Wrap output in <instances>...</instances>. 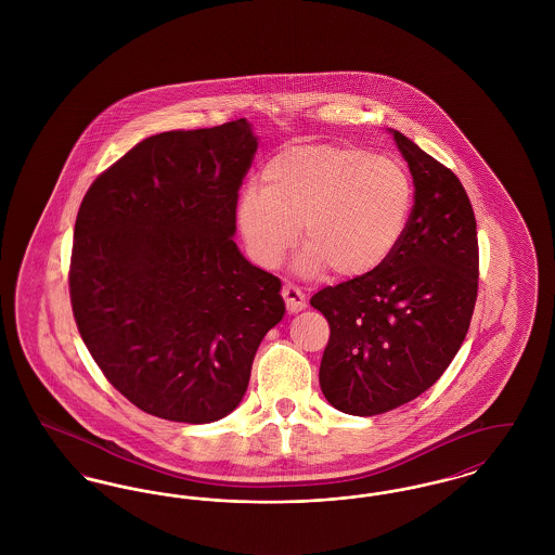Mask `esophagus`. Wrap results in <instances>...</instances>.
I'll list each match as a JSON object with an SVG mask.
<instances>
[{
  "label": "esophagus",
  "instance_id": "obj_1",
  "mask_svg": "<svg viewBox=\"0 0 555 555\" xmlns=\"http://www.w3.org/2000/svg\"><path fill=\"white\" fill-rule=\"evenodd\" d=\"M282 296H284L286 309H288L291 313H298V311H302V309L307 307V296H305V292L300 291L298 286H294V284H286V286L282 288Z\"/></svg>",
  "mask_w": 555,
  "mask_h": 555
}]
</instances>
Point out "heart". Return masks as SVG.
<instances>
[{"mask_svg": "<svg viewBox=\"0 0 555 555\" xmlns=\"http://www.w3.org/2000/svg\"><path fill=\"white\" fill-rule=\"evenodd\" d=\"M413 203L408 171L392 158L359 147H288L263 169V188L246 185L235 225L250 257L278 267L302 223L307 242L296 269L307 278L332 269L338 278L376 271L401 242Z\"/></svg>", "mask_w": 555, "mask_h": 555, "instance_id": "obj_1", "label": "heart"}]
</instances>
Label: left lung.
<instances>
[{
    "label": "left lung",
    "instance_id": "obj_1",
    "mask_svg": "<svg viewBox=\"0 0 555 555\" xmlns=\"http://www.w3.org/2000/svg\"><path fill=\"white\" fill-rule=\"evenodd\" d=\"M413 177V208L376 271L313 294L330 323L320 384L350 415L401 408L437 382L466 338L478 294V235L457 176L390 129Z\"/></svg>",
    "mask_w": 555,
    "mask_h": 555
}]
</instances>
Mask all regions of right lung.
<instances>
[{
  "label": "right lung",
  "mask_w": 555,
  "mask_h": 555,
  "mask_svg": "<svg viewBox=\"0 0 555 555\" xmlns=\"http://www.w3.org/2000/svg\"><path fill=\"white\" fill-rule=\"evenodd\" d=\"M257 138L246 118L131 147L81 203L70 305L93 361L150 415L208 424L232 413L282 282L235 246V201Z\"/></svg>",
  "instance_id": "right-lung-1"
}]
</instances>
